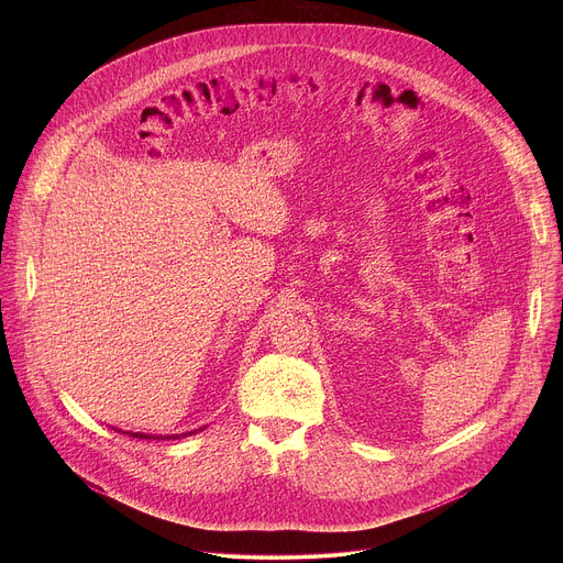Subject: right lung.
Instances as JSON below:
<instances>
[{
    "mask_svg": "<svg viewBox=\"0 0 563 563\" xmlns=\"http://www.w3.org/2000/svg\"><path fill=\"white\" fill-rule=\"evenodd\" d=\"M131 437H140V439H151V437H146V434H131ZM185 437H187V434H185ZM153 439H155V437H153ZM157 439H163V437H157ZM167 439H169V437H167ZM174 439H176V437H174Z\"/></svg>",
    "mask_w": 563,
    "mask_h": 563,
    "instance_id": "add662e5",
    "label": "right lung"
}]
</instances>
